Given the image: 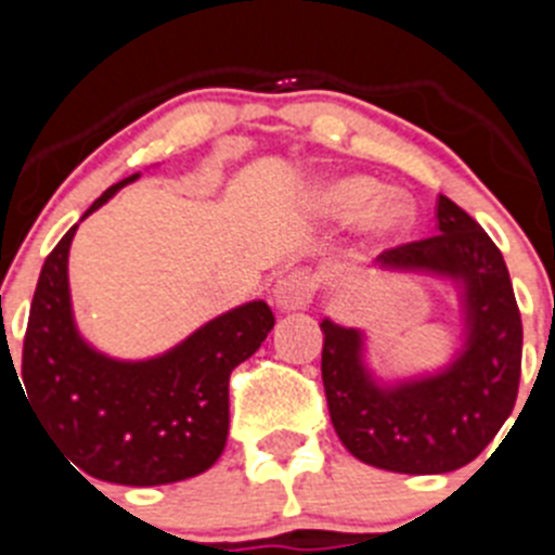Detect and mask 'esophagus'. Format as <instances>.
I'll return each instance as SVG.
<instances>
[{
  "label": "esophagus",
  "instance_id": "34e87169",
  "mask_svg": "<svg viewBox=\"0 0 555 555\" xmlns=\"http://www.w3.org/2000/svg\"><path fill=\"white\" fill-rule=\"evenodd\" d=\"M313 288H317V283H313V278L308 272H300V269H297V272L283 274L272 294L274 306L286 313L302 311V308H308V302H311Z\"/></svg>",
  "mask_w": 555,
  "mask_h": 555
}]
</instances>
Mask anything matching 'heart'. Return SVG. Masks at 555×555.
<instances>
[{
	"mask_svg": "<svg viewBox=\"0 0 555 555\" xmlns=\"http://www.w3.org/2000/svg\"><path fill=\"white\" fill-rule=\"evenodd\" d=\"M317 210L325 219H356L358 233L372 247L403 242L416 222L414 199L400 189H380L372 178L345 175L317 191Z\"/></svg>",
	"mask_w": 555,
	"mask_h": 555,
	"instance_id": "1",
	"label": "heart"
}]
</instances>
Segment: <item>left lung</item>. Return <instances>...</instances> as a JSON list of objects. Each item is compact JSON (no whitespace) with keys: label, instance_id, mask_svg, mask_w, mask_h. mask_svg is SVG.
<instances>
[{"label":"left lung","instance_id":"8db88e82","mask_svg":"<svg viewBox=\"0 0 555 555\" xmlns=\"http://www.w3.org/2000/svg\"><path fill=\"white\" fill-rule=\"evenodd\" d=\"M439 235L377 255L386 274H425L455 288L459 347L436 370L384 377L364 327L320 322L331 423L358 461L405 475H442L483 453L519 389L522 322L506 261L467 210L439 194Z\"/></svg>","mask_w":555,"mask_h":555}]
</instances>
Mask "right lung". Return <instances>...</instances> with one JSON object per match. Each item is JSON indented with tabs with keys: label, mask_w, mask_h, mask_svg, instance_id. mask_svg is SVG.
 I'll return each instance as SVG.
<instances>
[{
	"label": "right lung",
	"mask_w": 555,
	"mask_h": 555,
	"mask_svg": "<svg viewBox=\"0 0 555 555\" xmlns=\"http://www.w3.org/2000/svg\"><path fill=\"white\" fill-rule=\"evenodd\" d=\"M139 178L135 171L111 185L82 219ZM77 228L43 261L29 308L22 356L29 409L75 469L91 478L125 487L194 478L222 455L230 372L269 336L272 308L263 300L230 308L158 356H107L82 336L72 308L68 249Z\"/></svg>",
	"instance_id": "right-lung-1"
}]
</instances>
